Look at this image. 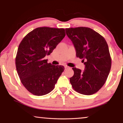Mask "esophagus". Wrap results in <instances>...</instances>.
<instances>
[{
	"mask_svg": "<svg viewBox=\"0 0 123 123\" xmlns=\"http://www.w3.org/2000/svg\"><path fill=\"white\" fill-rule=\"evenodd\" d=\"M64 68H65V69H68V68H69V67L66 66L65 67H64Z\"/></svg>",
	"mask_w": 123,
	"mask_h": 123,
	"instance_id": "esophagus-1",
	"label": "esophagus"
}]
</instances>
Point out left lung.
I'll return each mask as SVG.
<instances>
[{"instance_id": "8db88e82", "label": "left lung", "mask_w": 123, "mask_h": 123, "mask_svg": "<svg viewBox=\"0 0 123 123\" xmlns=\"http://www.w3.org/2000/svg\"><path fill=\"white\" fill-rule=\"evenodd\" d=\"M66 32L75 48L76 56L83 59L85 65L83 72L72 68L74 74L69 79L73 88L82 94H94L105 84L111 70V57L106 41L87 27L67 28Z\"/></svg>"}]
</instances>
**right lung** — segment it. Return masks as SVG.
I'll return each mask as SVG.
<instances>
[{
	"label": "right lung",
	"instance_id": "add662e5",
	"mask_svg": "<svg viewBox=\"0 0 123 123\" xmlns=\"http://www.w3.org/2000/svg\"><path fill=\"white\" fill-rule=\"evenodd\" d=\"M66 36L63 28L39 27L28 33L20 42L15 63L20 81L29 92L37 96L54 89L64 71L62 66H53L44 59Z\"/></svg>",
	"mask_w": 123,
	"mask_h": 123
}]
</instances>
